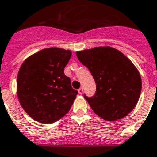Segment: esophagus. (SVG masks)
I'll list each match as a JSON object with an SVG mask.
<instances>
[{
  "mask_svg": "<svg viewBox=\"0 0 157 157\" xmlns=\"http://www.w3.org/2000/svg\"><path fill=\"white\" fill-rule=\"evenodd\" d=\"M78 93H79L80 94H82V93H83V88L82 87H80L78 90Z\"/></svg>",
  "mask_w": 157,
  "mask_h": 157,
  "instance_id": "1",
  "label": "esophagus"
}]
</instances>
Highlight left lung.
Returning <instances> with one entry per match:
<instances>
[{
	"instance_id": "8db88e82",
	"label": "left lung",
	"mask_w": 157,
	"mask_h": 157,
	"mask_svg": "<svg viewBox=\"0 0 157 157\" xmlns=\"http://www.w3.org/2000/svg\"><path fill=\"white\" fill-rule=\"evenodd\" d=\"M96 83L93 97L84 98L97 116L107 121L125 117L138 103L142 82L140 72L122 52L99 46L76 52Z\"/></svg>"
}]
</instances>
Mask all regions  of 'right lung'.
Returning a JSON list of instances; mask_svg holds the SVG:
<instances>
[{
    "label": "right lung",
    "mask_w": 157,
    "mask_h": 157,
    "mask_svg": "<svg viewBox=\"0 0 157 157\" xmlns=\"http://www.w3.org/2000/svg\"><path fill=\"white\" fill-rule=\"evenodd\" d=\"M71 51L46 48L32 54L21 64L17 78L21 106L32 119L52 124L66 116L78 91L72 88L64 68Z\"/></svg>",
    "instance_id": "add662e5"
}]
</instances>
